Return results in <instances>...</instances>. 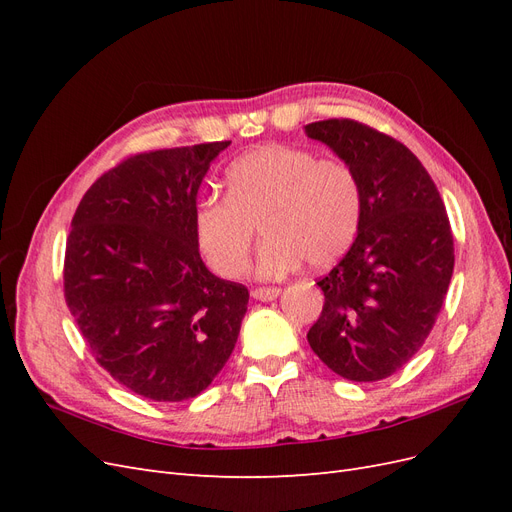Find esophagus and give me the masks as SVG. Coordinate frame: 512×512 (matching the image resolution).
<instances>
[{"label":"esophagus","mask_w":512,"mask_h":512,"mask_svg":"<svg viewBox=\"0 0 512 512\" xmlns=\"http://www.w3.org/2000/svg\"><path fill=\"white\" fill-rule=\"evenodd\" d=\"M282 294V288H256L252 290V297L256 301H273Z\"/></svg>","instance_id":"obj_1"}]
</instances>
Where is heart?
<instances>
[{
	"label": "heart",
	"instance_id": "obj_1",
	"mask_svg": "<svg viewBox=\"0 0 512 512\" xmlns=\"http://www.w3.org/2000/svg\"><path fill=\"white\" fill-rule=\"evenodd\" d=\"M226 198L200 196L192 230L200 256L222 277L247 269L256 226L265 245L256 260L260 280H277L342 258L359 232L361 188L350 166L318 160L314 151L260 145L226 168Z\"/></svg>",
	"mask_w": 512,
	"mask_h": 512
}]
</instances>
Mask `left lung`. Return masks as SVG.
I'll return each mask as SVG.
<instances>
[{
    "label": "left lung",
    "mask_w": 512,
    "mask_h": 512,
    "mask_svg": "<svg viewBox=\"0 0 512 512\" xmlns=\"http://www.w3.org/2000/svg\"><path fill=\"white\" fill-rule=\"evenodd\" d=\"M361 188V224L346 256L318 280L324 307L307 333L318 359L352 382H376L425 344L455 267L436 183L395 138L352 119L307 123Z\"/></svg>",
    "instance_id": "1"
}]
</instances>
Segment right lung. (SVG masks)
I'll return each mask as SVG.
<instances>
[{
	"label": "right lung",
	"instance_id": "1",
	"mask_svg": "<svg viewBox=\"0 0 512 512\" xmlns=\"http://www.w3.org/2000/svg\"><path fill=\"white\" fill-rule=\"evenodd\" d=\"M205 143L134 156L83 196L66 243V303L96 361L153 401L203 393L237 344L250 292L215 277L192 215L211 162Z\"/></svg>",
	"mask_w": 512,
	"mask_h": 512
}]
</instances>
